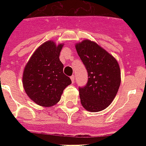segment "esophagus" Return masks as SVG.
<instances>
[{"label": "esophagus", "instance_id": "obj_1", "mask_svg": "<svg viewBox=\"0 0 146 146\" xmlns=\"http://www.w3.org/2000/svg\"><path fill=\"white\" fill-rule=\"evenodd\" d=\"M70 79H71V81H72V82H73V83H74V82H75V76H74V75L71 76Z\"/></svg>", "mask_w": 146, "mask_h": 146}]
</instances>
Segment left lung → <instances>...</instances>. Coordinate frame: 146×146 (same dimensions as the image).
<instances>
[{
  "label": "left lung",
  "mask_w": 146,
  "mask_h": 146,
  "mask_svg": "<svg viewBox=\"0 0 146 146\" xmlns=\"http://www.w3.org/2000/svg\"><path fill=\"white\" fill-rule=\"evenodd\" d=\"M76 49L88 72V82L79 88L81 104L86 110L98 112L113 102L120 85L117 60L97 43L83 40Z\"/></svg>",
  "instance_id": "obj_1"
}]
</instances>
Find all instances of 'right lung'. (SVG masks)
Segmentation results:
<instances>
[{"instance_id":"1","label":"right lung","mask_w":146,"mask_h":146,"mask_svg":"<svg viewBox=\"0 0 146 146\" xmlns=\"http://www.w3.org/2000/svg\"><path fill=\"white\" fill-rule=\"evenodd\" d=\"M63 44L48 41L40 45L26 64L23 75L25 92L40 106L50 107L60 100L71 80L64 73L59 56Z\"/></svg>"}]
</instances>
